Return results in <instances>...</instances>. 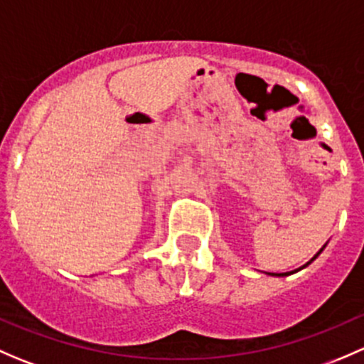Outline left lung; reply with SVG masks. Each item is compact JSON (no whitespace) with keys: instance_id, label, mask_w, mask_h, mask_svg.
I'll use <instances>...</instances> for the list:
<instances>
[{"instance_id":"left-lung-1","label":"left lung","mask_w":364,"mask_h":364,"mask_svg":"<svg viewBox=\"0 0 364 364\" xmlns=\"http://www.w3.org/2000/svg\"><path fill=\"white\" fill-rule=\"evenodd\" d=\"M322 250H324V247H322ZM322 250H321V252H322ZM321 252H318V253H321ZM318 253H317V255H318ZM317 255H315L314 259H317ZM314 259H311V260H314ZM311 260H310V262H311ZM310 262H308V264H310ZM308 264H306V266H308ZM269 274H274V277H287L289 273H269Z\"/></svg>"}]
</instances>
